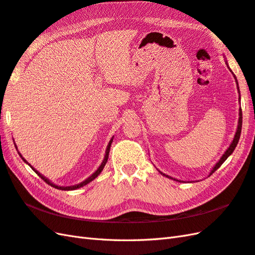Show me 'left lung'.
Segmentation results:
<instances>
[{"label":"left lung","instance_id":"left-lung-1","mask_svg":"<svg viewBox=\"0 0 255 255\" xmlns=\"http://www.w3.org/2000/svg\"><path fill=\"white\" fill-rule=\"evenodd\" d=\"M235 77V76H234ZM235 79H236V77H235ZM236 82H237V79H236ZM237 85H238V82H237ZM239 89V88H238ZM239 95H240V93H239ZM239 101H240V96H239ZM241 127H242V111H241V108L239 109V122H238V128H237V132H236V135H235V137H234V140H233V142L231 144V146L228 147V149L227 150L225 151V153L223 154V157L220 159V161L219 162H217L216 164H215V166L213 167V170L211 171V173H210V175H212L213 173L219 169V167L225 162V160L231 156V154L233 153V151L235 150V148H236V146H237V144H238V141H239V138H240V134H241ZM161 173V172H160ZM161 174H162V173H161ZM163 175H165V174H163ZM209 175V176H210ZM165 176H167V175H165ZM167 177H170V176H167ZM171 178V177H170Z\"/></svg>","mask_w":255,"mask_h":255}]
</instances>
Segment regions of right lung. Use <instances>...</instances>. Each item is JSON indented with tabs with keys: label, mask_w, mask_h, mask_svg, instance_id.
<instances>
[{
	"label": "right lung",
	"mask_w": 255,
	"mask_h": 255,
	"mask_svg": "<svg viewBox=\"0 0 255 255\" xmlns=\"http://www.w3.org/2000/svg\"><path fill=\"white\" fill-rule=\"evenodd\" d=\"M111 142H113V138H111V140L109 141V144H108V147H107V149H106V154H105V158H104V160H103V162H102V164H101V166H99L98 167V169H97V171L95 172V173H93V174L89 177V178H86L85 179V181L84 182H82V183H80V184H78V185H74V186H68V187H61V186H57V185H55V184H53V183H51V182H49L48 181V179L47 178H45L44 176H43V175H41L40 174V173L38 172V171H36V170H34L33 169V167L32 166H31L30 164V166L31 167H32V170L36 173V174H38L42 179H43V181H44L46 184H48L49 186H52V187H54V188H57V189H60V190H74V189H78V188H80V187H82V186H84V185H86V184H89L90 182H92L93 181V179H95L98 175H99V173H101L102 171H103V169H104V166L105 165H106V163H107V160H108V157H109V151H110V146H111ZM19 156L22 158V156H21V154L19 153ZM22 160L24 161V162H27V161L26 160H24L23 158H22ZM28 163V162H27Z\"/></svg>",
	"instance_id": "right-lung-1"
}]
</instances>
